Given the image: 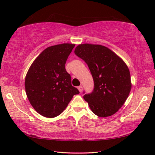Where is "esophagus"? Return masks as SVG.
<instances>
[{"instance_id":"esophagus-1","label":"esophagus","mask_w":155,"mask_h":155,"mask_svg":"<svg viewBox=\"0 0 155 155\" xmlns=\"http://www.w3.org/2000/svg\"><path fill=\"white\" fill-rule=\"evenodd\" d=\"M78 91H79V92H82V91H83V87H82L81 86H80V87H78Z\"/></svg>"}]
</instances>
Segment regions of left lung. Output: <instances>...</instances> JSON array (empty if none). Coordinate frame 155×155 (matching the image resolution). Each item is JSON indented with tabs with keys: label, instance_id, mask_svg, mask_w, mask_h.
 <instances>
[{
	"label": "left lung",
	"instance_id": "8db88e82",
	"mask_svg": "<svg viewBox=\"0 0 155 155\" xmlns=\"http://www.w3.org/2000/svg\"><path fill=\"white\" fill-rule=\"evenodd\" d=\"M74 53L86 62L93 76V91L83 97L91 110L99 117L116 113L127 99L132 87L126 63L110 49L100 45H79Z\"/></svg>",
	"mask_w": 155,
	"mask_h": 155
}]
</instances>
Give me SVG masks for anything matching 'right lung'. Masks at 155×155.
<instances>
[{
  "label": "right lung",
  "mask_w": 155,
  "mask_h": 155,
  "mask_svg": "<svg viewBox=\"0 0 155 155\" xmlns=\"http://www.w3.org/2000/svg\"><path fill=\"white\" fill-rule=\"evenodd\" d=\"M74 44L63 43L49 47L32 62L26 75V94L32 107L42 116L54 118L61 114L74 94L71 77L65 63Z\"/></svg>",
  "instance_id": "obj_1"
}]
</instances>
